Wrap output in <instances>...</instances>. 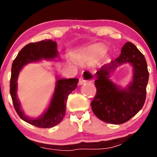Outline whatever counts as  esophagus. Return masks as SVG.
Segmentation results:
<instances>
[{
  "label": "esophagus",
  "instance_id": "esophagus-1",
  "mask_svg": "<svg viewBox=\"0 0 157 157\" xmlns=\"http://www.w3.org/2000/svg\"><path fill=\"white\" fill-rule=\"evenodd\" d=\"M92 80V79L90 77H86L85 76V73H82L80 75V79H79V85H83L87 82H90Z\"/></svg>",
  "mask_w": 157,
  "mask_h": 157
}]
</instances>
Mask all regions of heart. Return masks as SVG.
<instances>
[{
  "instance_id": "obj_1",
  "label": "heart",
  "mask_w": 157,
  "mask_h": 157,
  "mask_svg": "<svg viewBox=\"0 0 157 157\" xmlns=\"http://www.w3.org/2000/svg\"><path fill=\"white\" fill-rule=\"evenodd\" d=\"M97 53V50H92L90 52H82V53H78L77 55V57L81 59H88V58H90L91 57H94Z\"/></svg>"
}]
</instances>
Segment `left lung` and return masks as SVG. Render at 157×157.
<instances>
[{
    "instance_id": "left-lung-1",
    "label": "left lung",
    "mask_w": 157,
    "mask_h": 157,
    "mask_svg": "<svg viewBox=\"0 0 157 157\" xmlns=\"http://www.w3.org/2000/svg\"><path fill=\"white\" fill-rule=\"evenodd\" d=\"M129 63L133 67V79L122 88L110 79L118 65ZM97 94L90 103L98 118L113 124L128 121L142 109L146 97L149 74L144 56L131 42L123 46L119 57L111 60L94 75Z\"/></svg>"
}]
</instances>
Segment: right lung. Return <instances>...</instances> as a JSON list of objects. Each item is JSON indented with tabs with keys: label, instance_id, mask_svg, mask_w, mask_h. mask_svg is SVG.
<instances>
[{
	"label": "right lung",
	"instance_id": "right-lung-1",
	"mask_svg": "<svg viewBox=\"0 0 157 157\" xmlns=\"http://www.w3.org/2000/svg\"><path fill=\"white\" fill-rule=\"evenodd\" d=\"M59 58L57 43L51 39L30 43L20 51L12 66L10 80V94L13 105L18 116L24 121L37 127L51 128L63 120L66 113V105L68 96L77 88L79 80L77 78H59L56 75V86L48 108L37 118H31L25 114L17 98V78L20 71L25 66L42 60H52Z\"/></svg>",
	"mask_w": 157,
	"mask_h": 157
}]
</instances>
